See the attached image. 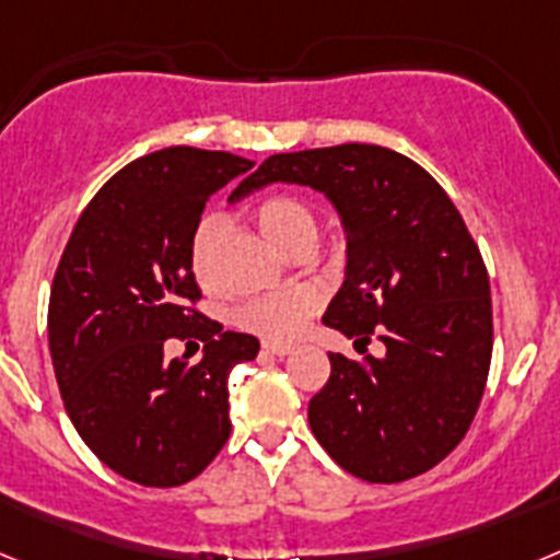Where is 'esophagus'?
I'll return each instance as SVG.
<instances>
[{"mask_svg":"<svg viewBox=\"0 0 560 560\" xmlns=\"http://www.w3.org/2000/svg\"><path fill=\"white\" fill-rule=\"evenodd\" d=\"M291 345H280V341H264V353L271 355H289L291 353Z\"/></svg>","mask_w":560,"mask_h":560,"instance_id":"1","label":"esophagus"}]
</instances>
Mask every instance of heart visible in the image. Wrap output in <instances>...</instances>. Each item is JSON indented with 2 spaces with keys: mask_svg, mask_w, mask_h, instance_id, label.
<instances>
[{
  "mask_svg": "<svg viewBox=\"0 0 560 560\" xmlns=\"http://www.w3.org/2000/svg\"><path fill=\"white\" fill-rule=\"evenodd\" d=\"M255 224L257 230L269 237L271 244L280 246L283 252H294L300 246L314 249L316 215L303 199L289 196V192H277L257 201L255 207ZM224 219L221 215H207L199 221L196 232L190 237V266L192 275L205 289L215 285V271H219V246L224 237ZM319 308V291L308 285H296V289L269 291V294H257L246 303L232 311V323L237 328L249 330L269 341H291L300 330L305 328L308 316Z\"/></svg>",
  "mask_w": 560,
  "mask_h": 560,
  "instance_id": "heart-1",
  "label": "heart"
}]
</instances>
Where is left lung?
I'll use <instances>...</instances> for the list:
<instances>
[{
	"instance_id": "obj_1",
	"label": "left lung",
	"mask_w": 560,
	"mask_h": 560,
	"mask_svg": "<svg viewBox=\"0 0 560 560\" xmlns=\"http://www.w3.org/2000/svg\"><path fill=\"white\" fill-rule=\"evenodd\" d=\"M291 182L325 192L348 232V271L323 323L384 341V355H330L308 423L325 452L364 482L427 474L471 427L491 370L488 269L446 190L381 145L275 153L235 187ZM230 196V201H232Z\"/></svg>"
}]
</instances>
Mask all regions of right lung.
I'll return each instance as SVG.
<instances>
[{"label": "right lung", "mask_w": 560, "mask_h": 560, "mask_svg": "<svg viewBox=\"0 0 560 560\" xmlns=\"http://www.w3.org/2000/svg\"><path fill=\"white\" fill-rule=\"evenodd\" d=\"M252 165L190 145L133 160L89 201L56 269L47 330L63 407L103 465L145 488L215 459L232 429L226 378L260 350L196 308L190 266L205 205ZM167 338L205 340L206 355L167 362Z\"/></svg>", "instance_id": "1"}]
</instances>
